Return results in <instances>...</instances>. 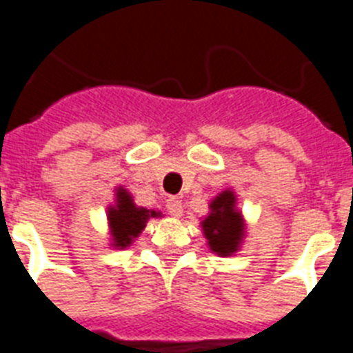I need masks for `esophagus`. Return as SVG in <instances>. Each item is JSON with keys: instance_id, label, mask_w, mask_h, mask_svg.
Listing matches in <instances>:
<instances>
[{"instance_id": "1", "label": "esophagus", "mask_w": 353, "mask_h": 353, "mask_svg": "<svg viewBox=\"0 0 353 353\" xmlns=\"http://www.w3.org/2000/svg\"><path fill=\"white\" fill-rule=\"evenodd\" d=\"M166 210H168V212H170L172 216H176V218H179V216L183 214L181 199H177V198H168V199H166Z\"/></svg>"}]
</instances>
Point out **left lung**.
Returning a JSON list of instances; mask_svg holds the SVG:
<instances>
[{"label": "left lung", "mask_w": 353, "mask_h": 353, "mask_svg": "<svg viewBox=\"0 0 353 353\" xmlns=\"http://www.w3.org/2000/svg\"><path fill=\"white\" fill-rule=\"evenodd\" d=\"M209 216L201 221V229L210 251L218 256H231L241 245L245 236V221L236 209V196L232 190H223L209 205Z\"/></svg>", "instance_id": "obj_1"}]
</instances>
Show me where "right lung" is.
<instances>
[{"instance_id": "obj_1", "label": "right lung", "mask_w": 353, "mask_h": 353, "mask_svg": "<svg viewBox=\"0 0 353 353\" xmlns=\"http://www.w3.org/2000/svg\"><path fill=\"white\" fill-rule=\"evenodd\" d=\"M161 212L137 207L133 203L132 194L126 188H115V205L108 209V223L112 232V247L126 249L146 227L150 218H157Z\"/></svg>"}]
</instances>
